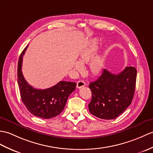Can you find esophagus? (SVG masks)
<instances>
[{"label":"esophagus","instance_id":"34e87169","mask_svg":"<svg viewBox=\"0 0 153 153\" xmlns=\"http://www.w3.org/2000/svg\"><path fill=\"white\" fill-rule=\"evenodd\" d=\"M85 85V81L83 80H79V81H77V88H81V87H84Z\"/></svg>","mask_w":153,"mask_h":153}]
</instances>
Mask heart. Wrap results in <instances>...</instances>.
Here are the masks:
<instances>
[{"label": "heart", "instance_id": "b5f03b06", "mask_svg": "<svg viewBox=\"0 0 153 153\" xmlns=\"http://www.w3.org/2000/svg\"><path fill=\"white\" fill-rule=\"evenodd\" d=\"M98 43V40L94 39L93 41V43H92L91 47L88 49H87L86 51H84L82 54L80 55L79 62L81 63H83L89 61L91 58L93 57L95 51L97 50ZM103 64H104V60H103V59L100 57V56H97V57H96L92 60L89 64L90 70L92 73H93L94 74L100 73L102 69ZM75 68L77 70L79 71L82 69V65H81V64L80 62H77L76 64Z\"/></svg>", "mask_w": 153, "mask_h": 153}]
</instances>
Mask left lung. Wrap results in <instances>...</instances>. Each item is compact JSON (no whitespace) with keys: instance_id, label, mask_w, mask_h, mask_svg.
I'll use <instances>...</instances> for the list:
<instances>
[{"instance_id":"obj_1","label":"left lung","mask_w":153,"mask_h":153,"mask_svg":"<svg viewBox=\"0 0 153 153\" xmlns=\"http://www.w3.org/2000/svg\"><path fill=\"white\" fill-rule=\"evenodd\" d=\"M136 77L137 70L133 66L126 67L118 74L103 70L100 77L88 86L92 92L88 105L91 114L110 120L123 113L132 101Z\"/></svg>"}]
</instances>
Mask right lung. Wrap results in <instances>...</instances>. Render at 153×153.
<instances>
[{"label":"right lung","mask_w":153,"mask_h":153,"mask_svg":"<svg viewBox=\"0 0 153 153\" xmlns=\"http://www.w3.org/2000/svg\"><path fill=\"white\" fill-rule=\"evenodd\" d=\"M27 48L21 53L17 66V82L21 100L33 115L46 119L53 118L65 109L68 97L76 89V83L61 81L46 89H38L30 86L21 71L23 56Z\"/></svg>","instance_id":"obj_1"}]
</instances>
